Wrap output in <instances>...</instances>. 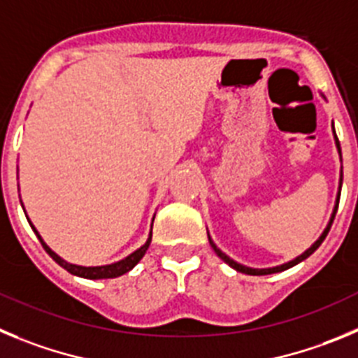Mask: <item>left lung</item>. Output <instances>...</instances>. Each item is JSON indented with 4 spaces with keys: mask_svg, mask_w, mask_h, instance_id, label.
<instances>
[{
    "mask_svg": "<svg viewBox=\"0 0 358 358\" xmlns=\"http://www.w3.org/2000/svg\"><path fill=\"white\" fill-rule=\"evenodd\" d=\"M331 127H334V124H331ZM334 135H336V130H334ZM336 146H337V151H339V157H341V144H339V139H337V135H336ZM341 187H343V171H341V178H339V192H337V201H336V208H334V212H331L330 223H328V227L324 228V231H323V234H321V237H320V239L315 241V243L312 244V246L308 248L307 251H303V253H301V255H299V257H296L294 260H291V262H287V264H282V266H276V267H267V269H255V267H246V266H243V264H239V262H235V260H231L230 257H228V255H224L223 251H221V250H219L217 246H215V244H214V241L210 239V235H208V243H210L212 250L215 251V255H217L219 259H221V260H224V262H227L228 266H230V267H234L235 271L244 273V275H253V276H260V275H273V273L285 271V269H289V267L296 266V264H299V262H301V260L308 259V257H310L312 253H314V251L317 250V248L321 246V243H323V241H324V237H327V235H328V231H330V227H331V223H334V217H336L337 207H339Z\"/></svg>",
    "mask_w": 358,
    "mask_h": 358,
    "instance_id": "8db88e82",
    "label": "left lung"
}]
</instances>
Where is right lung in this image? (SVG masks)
Returning a JSON list of instances; mask_svg holds the SVG:
<instances>
[{
    "label": "right lung",
    "instance_id": "1",
    "mask_svg": "<svg viewBox=\"0 0 358 358\" xmlns=\"http://www.w3.org/2000/svg\"><path fill=\"white\" fill-rule=\"evenodd\" d=\"M28 219V215H27ZM28 223H30V219H28ZM30 227L34 228L35 235L38 237V241H41V244H43L44 250L48 251V255L51 257V259L55 260V262L59 264V266H62L66 271H69L71 275L75 276H82V278H89V280H101V278H117V276L124 275V273H128L130 269H134L135 266H137V262H139L141 259L144 257V253H146V250L150 248V243H151V231H150V237H148L146 243L143 244V246L139 248V250H135L131 255H128L127 259L119 260V262H114V264H107V266H94V267H85V266H76V264H69L66 262V260L62 259V257H59L57 253H55L53 250H51L50 246H48L46 243L43 241V237L38 235V231L35 230L34 224L30 223ZM153 227V224H151Z\"/></svg>",
    "mask_w": 358,
    "mask_h": 358
}]
</instances>
